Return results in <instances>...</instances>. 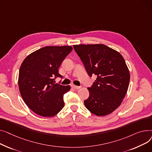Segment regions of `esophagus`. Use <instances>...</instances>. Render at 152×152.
<instances>
[{"mask_svg": "<svg viewBox=\"0 0 152 152\" xmlns=\"http://www.w3.org/2000/svg\"><path fill=\"white\" fill-rule=\"evenodd\" d=\"M72 87L74 89H75V90H78V89H80V88H81V86H75V85H72Z\"/></svg>", "mask_w": 152, "mask_h": 152, "instance_id": "34e87169", "label": "esophagus"}]
</instances>
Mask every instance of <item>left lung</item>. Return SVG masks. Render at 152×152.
I'll return each mask as SVG.
<instances>
[{
    "mask_svg": "<svg viewBox=\"0 0 152 152\" xmlns=\"http://www.w3.org/2000/svg\"><path fill=\"white\" fill-rule=\"evenodd\" d=\"M90 77H97L88 88L86 109L97 116H105L118 108L125 96L130 75L121 54L102 44L74 45Z\"/></svg>",
    "mask_w": 152,
    "mask_h": 152,
    "instance_id": "8db88e82",
    "label": "left lung"
}]
</instances>
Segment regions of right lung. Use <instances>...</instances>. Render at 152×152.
<instances>
[{
    "label": "right lung",
    "instance_id": "1",
    "mask_svg": "<svg viewBox=\"0 0 152 152\" xmlns=\"http://www.w3.org/2000/svg\"><path fill=\"white\" fill-rule=\"evenodd\" d=\"M72 50L70 46L45 47L23 61L19 72L20 91L26 104L35 113L50 117L63 108L64 94L70 87L55 83V80L62 78L58 69Z\"/></svg>",
    "mask_w": 152,
    "mask_h": 152
}]
</instances>
